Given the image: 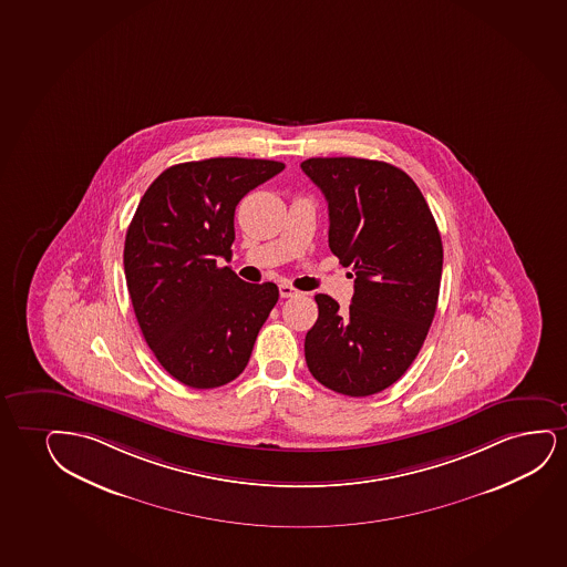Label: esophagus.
<instances>
[{"mask_svg":"<svg viewBox=\"0 0 567 567\" xmlns=\"http://www.w3.org/2000/svg\"><path fill=\"white\" fill-rule=\"evenodd\" d=\"M280 295L281 299H289V297H297L299 291L293 286H289V284H280Z\"/></svg>","mask_w":567,"mask_h":567,"instance_id":"esophagus-1","label":"esophagus"}]
</instances>
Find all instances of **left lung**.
Wrapping results in <instances>:
<instances>
[{"mask_svg":"<svg viewBox=\"0 0 567 567\" xmlns=\"http://www.w3.org/2000/svg\"><path fill=\"white\" fill-rule=\"evenodd\" d=\"M301 168L328 202L331 252L357 276L349 309L316 295L307 365L336 393H380L414 362L437 310V224L414 179L389 163L315 157Z\"/></svg>","mask_w":567,"mask_h":567,"instance_id":"1","label":"left lung"}]
</instances>
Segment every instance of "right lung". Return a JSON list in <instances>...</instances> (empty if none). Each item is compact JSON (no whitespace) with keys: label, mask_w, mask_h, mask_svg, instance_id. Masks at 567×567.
<instances>
[{"label":"right lung","mask_w":567,"mask_h":567,"mask_svg":"<svg viewBox=\"0 0 567 567\" xmlns=\"http://www.w3.org/2000/svg\"><path fill=\"white\" fill-rule=\"evenodd\" d=\"M284 168L265 158L182 163L137 205L124 241L130 299L151 351L187 388L236 380L278 302L276 284H247L216 260L231 255L237 203Z\"/></svg>","instance_id":"1"}]
</instances>
